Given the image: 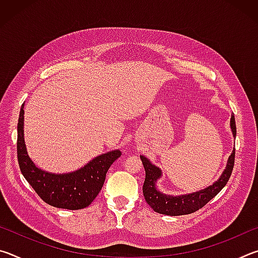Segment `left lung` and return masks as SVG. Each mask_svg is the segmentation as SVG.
Here are the masks:
<instances>
[{"label": "left lung", "mask_w": 258, "mask_h": 258, "mask_svg": "<svg viewBox=\"0 0 258 258\" xmlns=\"http://www.w3.org/2000/svg\"><path fill=\"white\" fill-rule=\"evenodd\" d=\"M231 128H232L233 137H235L237 135V127H235L234 115L231 116ZM234 156L235 150H233L232 154L229 157L228 165H226L225 171L222 174L220 180L214 183L213 185L208 186L205 190L196 192V194L178 196V197L163 195L156 189V181L161 175L160 169L156 167L155 165H152L146 157L140 156V158L142 160L143 167L146 169V180L142 187L146 202L155 212L159 214H165V215H187V214L197 212L198 209L203 208L209 200H212L215 197L218 192L225 186L226 183H228L233 171Z\"/></svg>", "instance_id": "1"}]
</instances>
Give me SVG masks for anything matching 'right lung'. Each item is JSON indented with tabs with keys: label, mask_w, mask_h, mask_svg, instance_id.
<instances>
[{
	"label": "right lung",
	"mask_w": 258,
	"mask_h": 258,
	"mask_svg": "<svg viewBox=\"0 0 258 258\" xmlns=\"http://www.w3.org/2000/svg\"><path fill=\"white\" fill-rule=\"evenodd\" d=\"M121 152L115 150L101 155L78 171L69 174H51L37 168L27 155L24 141V104L18 119L17 157L20 171L35 192L46 204L56 208L82 209L99 195L109 167Z\"/></svg>",
	"instance_id": "obj_1"
}]
</instances>
